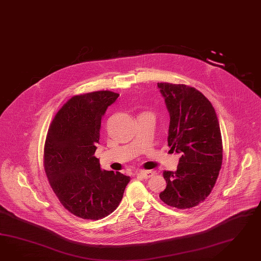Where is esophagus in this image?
I'll list each match as a JSON object with an SVG mask.
<instances>
[{
	"label": "esophagus",
	"mask_w": 261,
	"mask_h": 261,
	"mask_svg": "<svg viewBox=\"0 0 261 261\" xmlns=\"http://www.w3.org/2000/svg\"><path fill=\"white\" fill-rule=\"evenodd\" d=\"M154 174H155V172L151 171V170H142V171H138L136 175L140 176V177L144 178V179H148V178L152 177Z\"/></svg>",
	"instance_id": "obj_1"
}]
</instances>
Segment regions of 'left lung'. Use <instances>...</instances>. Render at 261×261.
Segmentation results:
<instances>
[{
  "label": "left lung",
  "mask_w": 261,
  "mask_h": 261,
  "mask_svg": "<svg viewBox=\"0 0 261 261\" xmlns=\"http://www.w3.org/2000/svg\"><path fill=\"white\" fill-rule=\"evenodd\" d=\"M169 113L168 146L180 154L176 171L163 172L167 181L161 200L178 209L194 207L213 189L222 163L220 124L211 102L184 84L157 83Z\"/></svg>",
  "instance_id": "1"
}]
</instances>
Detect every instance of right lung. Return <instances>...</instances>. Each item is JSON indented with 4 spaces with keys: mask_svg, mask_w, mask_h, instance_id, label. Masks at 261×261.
I'll return each instance as SVG.
<instances>
[{
    "mask_svg": "<svg viewBox=\"0 0 261 261\" xmlns=\"http://www.w3.org/2000/svg\"><path fill=\"white\" fill-rule=\"evenodd\" d=\"M119 94L74 95L55 115L44 147V168L61 204L74 216L97 221L119 205L130 178L101 169L94 157L102 116Z\"/></svg>",
    "mask_w": 261,
    "mask_h": 261,
    "instance_id": "1",
    "label": "right lung"
}]
</instances>
